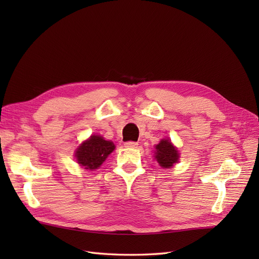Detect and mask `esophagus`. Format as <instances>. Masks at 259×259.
I'll use <instances>...</instances> for the list:
<instances>
[{"label": "esophagus", "instance_id": "obj_1", "mask_svg": "<svg viewBox=\"0 0 259 259\" xmlns=\"http://www.w3.org/2000/svg\"><path fill=\"white\" fill-rule=\"evenodd\" d=\"M124 146L126 148H137L138 144L135 143V142H127V143L124 144Z\"/></svg>", "mask_w": 259, "mask_h": 259}]
</instances>
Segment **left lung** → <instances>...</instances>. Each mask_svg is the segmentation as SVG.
Masks as SVG:
<instances>
[{
  "label": "left lung",
  "instance_id": "obj_1",
  "mask_svg": "<svg viewBox=\"0 0 259 259\" xmlns=\"http://www.w3.org/2000/svg\"><path fill=\"white\" fill-rule=\"evenodd\" d=\"M154 158L158 161L159 165L163 168H170L175 163L178 162L179 153L169 139H162L155 146Z\"/></svg>",
  "mask_w": 259,
  "mask_h": 259
}]
</instances>
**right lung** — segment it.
Masks as SVG:
<instances>
[{
  "label": "right lung",
  "mask_w": 259,
  "mask_h": 259,
  "mask_svg": "<svg viewBox=\"0 0 259 259\" xmlns=\"http://www.w3.org/2000/svg\"><path fill=\"white\" fill-rule=\"evenodd\" d=\"M114 144L100 135H92L75 150L77 164L86 169H97L114 150Z\"/></svg>",
  "instance_id": "right-lung-1"
}]
</instances>
